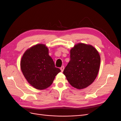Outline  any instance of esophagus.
Listing matches in <instances>:
<instances>
[{"instance_id": "1", "label": "esophagus", "mask_w": 121, "mask_h": 121, "mask_svg": "<svg viewBox=\"0 0 121 121\" xmlns=\"http://www.w3.org/2000/svg\"><path fill=\"white\" fill-rule=\"evenodd\" d=\"M64 69V66H62L61 68H60V70L61 72H63Z\"/></svg>"}]
</instances>
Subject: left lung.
<instances>
[{"instance_id":"8db88e82","label":"left lung","mask_w":121,"mask_h":121,"mask_svg":"<svg viewBox=\"0 0 121 121\" xmlns=\"http://www.w3.org/2000/svg\"><path fill=\"white\" fill-rule=\"evenodd\" d=\"M71 59L63 72L71 85L81 89L92 84L99 69L100 57L93 46L78 43L70 50Z\"/></svg>"}]
</instances>
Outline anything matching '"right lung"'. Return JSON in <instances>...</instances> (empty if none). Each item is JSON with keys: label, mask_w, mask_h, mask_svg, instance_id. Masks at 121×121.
<instances>
[{"label": "right lung", "mask_w": 121, "mask_h": 121, "mask_svg": "<svg viewBox=\"0 0 121 121\" xmlns=\"http://www.w3.org/2000/svg\"><path fill=\"white\" fill-rule=\"evenodd\" d=\"M22 72L27 81L35 88L42 90L49 87L61 71L55 67L44 44H39L26 51L21 61Z\"/></svg>", "instance_id": "right-lung-1"}]
</instances>
